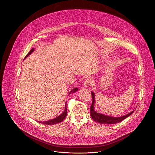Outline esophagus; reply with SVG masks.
Instances as JSON below:
<instances>
[{"label":"esophagus","instance_id":"esophagus-1","mask_svg":"<svg viewBox=\"0 0 155 155\" xmlns=\"http://www.w3.org/2000/svg\"><path fill=\"white\" fill-rule=\"evenodd\" d=\"M91 84H92V81L90 79H87L84 83V86L85 87H89L91 85Z\"/></svg>","mask_w":155,"mask_h":155}]
</instances>
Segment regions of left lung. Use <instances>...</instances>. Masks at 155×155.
Wrapping results in <instances>:
<instances>
[{
	"label": "left lung",
	"instance_id": "1",
	"mask_svg": "<svg viewBox=\"0 0 155 155\" xmlns=\"http://www.w3.org/2000/svg\"><path fill=\"white\" fill-rule=\"evenodd\" d=\"M91 95H92V98H93V101L92 104L91 105L90 107V114L91 117L93 120H94L95 122L100 123L101 124L104 123V124H116L117 123H119L120 121L123 120L129 116H130L131 114L134 111H133L130 112V113L121 116V117H112V116H108L107 115L98 113H97L95 110H94V103H95V95L94 92L91 91Z\"/></svg>",
	"mask_w": 155,
	"mask_h": 155
}]
</instances>
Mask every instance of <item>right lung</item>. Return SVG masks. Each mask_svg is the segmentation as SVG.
Instances as JSON below:
<instances>
[{"mask_svg": "<svg viewBox=\"0 0 155 155\" xmlns=\"http://www.w3.org/2000/svg\"><path fill=\"white\" fill-rule=\"evenodd\" d=\"M34 48H32L30 51L29 52H28V54L26 55L25 59L28 57L30 54H32V52H34ZM24 59V60H25ZM78 90V88H75L74 89H72L71 91L70 92V94L71 93H74L75 92H76ZM67 115V101L65 103V110L62 112V113H61L60 114L59 116H58L57 117L55 118V119H53L50 120H48V121H38L39 123H42V124H47V125H51V124H57V123H61L62 121H63L64 119L66 117Z\"/></svg>", "mask_w": 155, "mask_h": 155, "instance_id": "1", "label": "right lung"}]
</instances>
